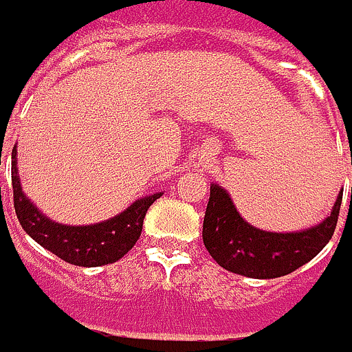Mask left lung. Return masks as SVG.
<instances>
[{"instance_id":"1","label":"left lung","mask_w":352,"mask_h":352,"mask_svg":"<svg viewBox=\"0 0 352 352\" xmlns=\"http://www.w3.org/2000/svg\"><path fill=\"white\" fill-rule=\"evenodd\" d=\"M341 199L343 190L335 199L331 213L321 223L302 231L274 233L245 221L229 192L211 182L201 233L204 245L211 258L229 272L258 280L286 276L318 256L331 241Z\"/></svg>"}]
</instances>
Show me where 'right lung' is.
<instances>
[{"label": "right lung", "mask_w": 352, "mask_h": 352, "mask_svg": "<svg viewBox=\"0 0 352 352\" xmlns=\"http://www.w3.org/2000/svg\"><path fill=\"white\" fill-rule=\"evenodd\" d=\"M11 184L15 213L25 233L62 261L88 268L117 263L125 256L141 236L146 210L160 197V194L141 197L116 217L100 223L64 225L52 221L23 192L17 170V144L11 151Z\"/></svg>", "instance_id": "add662e5"}]
</instances>
